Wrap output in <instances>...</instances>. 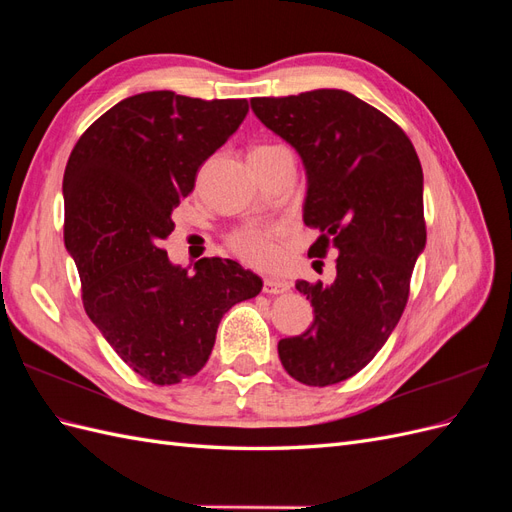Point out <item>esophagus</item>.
I'll list each match as a JSON object with an SVG mask.
<instances>
[{
    "instance_id": "obj_1",
    "label": "esophagus",
    "mask_w": 512,
    "mask_h": 512,
    "mask_svg": "<svg viewBox=\"0 0 512 512\" xmlns=\"http://www.w3.org/2000/svg\"><path fill=\"white\" fill-rule=\"evenodd\" d=\"M262 290H265L267 294H284L290 290V282L277 280V277H265V282H262Z\"/></svg>"
}]
</instances>
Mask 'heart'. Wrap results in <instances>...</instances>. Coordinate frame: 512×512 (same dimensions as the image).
I'll list each match as a JSON object with an SVG mask.
<instances>
[{
  "mask_svg": "<svg viewBox=\"0 0 512 512\" xmlns=\"http://www.w3.org/2000/svg\"><path fill=\"white\" fill-rule=\"evenodd\" d=\"M280 145H258L250 151V158L271 156L275 151H282ZM284 228L280 224L269 222H247L237 226L226 237L228 250L235 254L245 265L252 267H273L277 258H280V250H277V241H280Z\"/></svg>",
  "mask_w": 512,
  "mask_h": 512,
  "instance_id": "obj_1",
  "label": "heart"
}]
</instances>
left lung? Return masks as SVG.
<instances>
[{"label": "left lung", "mask_w": 512, "mask_h": 512, "mask_svg": "<svg viewBox=\"0 0 512 512\" xmlns=\"http://www.w3.org/2000/svg\"><path fill=\"white\" fill-rule=\"evenodd\" d=\"M252 111L303 158V220L320 230L309 256L337 254L331 286L297 282L314 322L280 339V361L307 386L344 382L374 359L406 309L427 241L421 160L391 117L342 89L252 98Z\"/></svg>", "instance_id": "8db88e82"}]
</instances>
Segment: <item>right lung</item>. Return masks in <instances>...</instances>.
Masks as SVG:
<instances>
[{
    "instance_id": "1",
    "label": "right lung",
    "mask_w": 512,
    "mask_h": 512,
    "mask_svg": "<svg viewBox=\"0 0 512 512\" xmlns=\"http://www.w3.org/2000/svg\"><path fill=\"white\" fill-rule=\"evenodd\" d=\"M247 100L147 91L98 117L64 173V241L81 275L83 307L138 376L164 386L196 376L228 309L262 280L228 258L170 265L160 243L198 168L235 134Z\"/></svg>"
}]
</instances>
